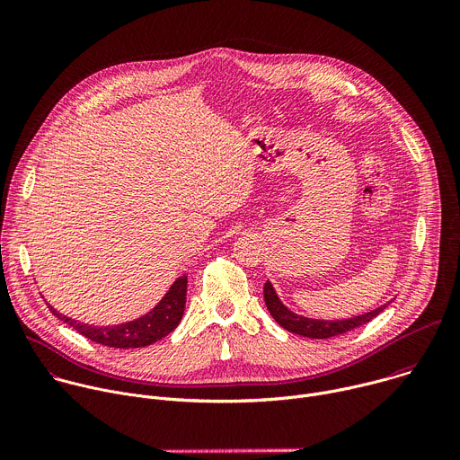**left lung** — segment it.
I'll use <instances>...</instances> for the list:
<instances>
[{"label":"left lung","instance_id":"8db88e82","mask_svg":"<svg viewBox=\"0 0 460 460\" xmlns=\"http://www.w3.org/2000/svg\"><path fill=\"white\" fill-rule=\"evenodd\" d=\"M264 300H266V305H268L271 316L284 327V330L302 335V337H307V339H332V337L348 333V332L357 330V327L367 323L371 318H375L380 311L385 309V305H380L375 311H369V313H364V314L353 316V318H344V320H313V318H305V316H300V314L289 311L277 296L270 280L264 286Z\"/></svg>","mask_w":460,"mask_h":460}]
</instances>
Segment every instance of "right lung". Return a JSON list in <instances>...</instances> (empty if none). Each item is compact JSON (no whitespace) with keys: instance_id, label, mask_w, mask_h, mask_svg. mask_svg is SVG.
<instances>
[{"instance_id":"add662e5","label":"right lung","mask_w":460,"mask_h":460,"mask_svg":"<svg viewBox=\"0 0 460 460\" xmlns=\"http://www.w3.org/2000/svg\"><path fill=\"white\" fill-rule=\"evenodd\" d=\"M185 293H187V277H180L165 293V296L158 302V305L149 311L147 314L133 320L125 322L119 325H89L78 320H73L58 313L52 305L49 309L52 314H56L59 320H63L73 330L82 333L85 339L98 342L107 348H144L149 344H155L167 337L174 327L180 323L183 316L185 307Z\"/></svg>"}]
</instances>
